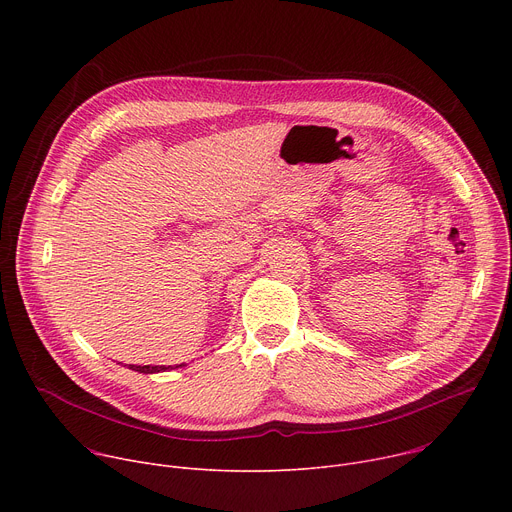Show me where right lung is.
I'll return each mask as SVG.
<instances>
[{"instance_id":"right-lung-1","label":"right lung","mask_w":512,"mask_h":512,"mask_svg":"<svg viewBox=\"0 0 512 512\" xmlns=\"http://www.w3.org/2000/svg\"><path fill=\"white\" fill-rule=\"evenodd\" d=\"M182 367H186V364L182 362V364H170V367H166V364H158V367H152V364H129L127 369H131V371H135V373H143V375H156V373H166V371H174V369H182Z\"/></svg>"}]
</instances>
